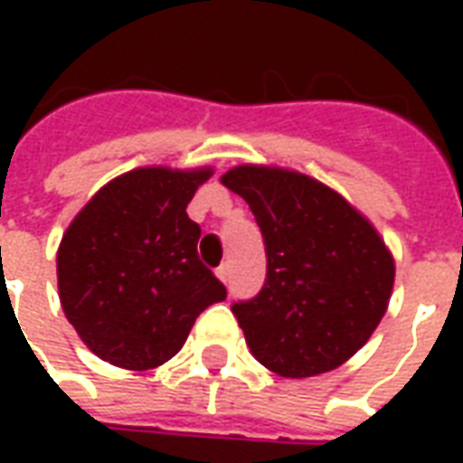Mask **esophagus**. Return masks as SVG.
Wrapping results in <instances>:
<instances>
[{
  "label": "esophagus",
  "mask_w": 463,
  "mask_h": 463,
  "mask_svg": "<svg viewBox=\"0 0 463 463\" xmlns=\"http://www.w3.org/2000/svg\"><path fill=\"white\" fill-rule=\"evenodd\" d=\"M215 272H218V278H221L222 282L231 280V265H228V262H222L221 268H218V270H215Z\"/></svg>",
  "instance_id": "obj_1"
}]
</instances>
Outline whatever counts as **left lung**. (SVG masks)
Listing matches in <instances>:
<instances>
[{
	"instance_id": "left-lung-1",
	"label": "left lung",
	"mask_w": 463,
	"mask_h": 463,
	"mask_svg": "<svg viewBox=\"0 0 463 463\" xmlns=\"http://www.w3.org/2000/svg\"><path fill=\"white\" fill-rule=\"evenodd\" d=\"M221 181L250 205L268 255L262 290L232 302L252 357L292 379L340 367L387 312L394 260L384 241L310 175L238 165Z\"/></svg>"
}]
</instances>
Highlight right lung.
<instances>
[{
    "label": "right lung",
    "mask_w": 463,
    "mask_h": 463,
    "mask_svg": "<svg viewBox=\"0 0 463 463\" xmlns=\"http://www.w3.org/2000/svg\"><path fill=\"white\" fill-rule=\"evenodd\" d=\"M211 173H123L66 228L59 300L96 357L133 372L158 367L188 340L195 317L225 300V285L198 258L201 225L185 213Z\"/></svg>",
    "instance_id": "right-lung-1"
}]
</instances>
